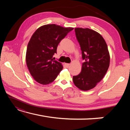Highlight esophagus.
I'll use <instances>...</instances> for the list:
<instances>
[{
    "label": "esophagus",
    "mask_w": 130,
    "mask_h": 130,
    "mask_svg": "<svg viewBox=\"0 0 130 130\" xmlns=\"http://www.w3.org/2000/svg\"><path fill=\"white\" fill-rule=\"evenodd\" d=\"M65 65L66 67L68 68L70 66V63H65Z\"/></svg>",
    "instance_id": "34e87169"
}]
</instances>
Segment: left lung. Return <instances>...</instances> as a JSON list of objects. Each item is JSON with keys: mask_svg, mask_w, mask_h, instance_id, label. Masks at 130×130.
I'll list each match as a JSON object with an SVG mask.
<instances>
[{"mask_svg": "<svg viewBox=\"0 0 130 130\" xmlns=\"http://www.w3.org/2000/svg\"><path fill=\"white\" fill-rule=\"evenodd\" d=\"M80 44L83 63L81 73L73 77L76 86L83 91L90 90L102 80L109 66L107 43L101 35L89 28H74Z\"/></svg>", "mask_w": 130, "mask_h": 130, "instance_id": "1", "label": "left lung"}]
</instances>
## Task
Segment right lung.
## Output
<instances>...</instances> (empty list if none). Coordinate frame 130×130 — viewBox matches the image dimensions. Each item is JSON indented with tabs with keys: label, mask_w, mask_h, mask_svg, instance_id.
I'll return each instance as SVG.
<instances>
[{
	"label": "right lung",
	"mask_w": 130,
	"mask_h": 130,
	"mask_svg": "<svg viewBox=\"0 0 130 130\" xmlns=\"http://www.w3.org/2000/svg\"><path fill=\"white\" fill-rule=\"evenodd\" d=\"M73 30L52 24L41 26L32 34L27 45L26 61L37 82L43 85L51 83L62 70V64L54 60L53 56L59 43Z\"/></svg>",
	"instance_id": "1"
}]
</instances>
